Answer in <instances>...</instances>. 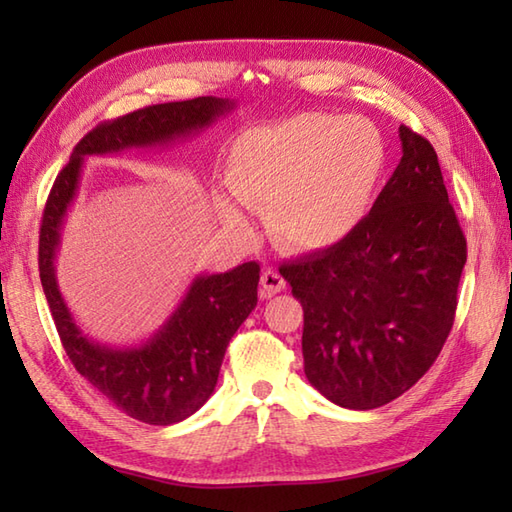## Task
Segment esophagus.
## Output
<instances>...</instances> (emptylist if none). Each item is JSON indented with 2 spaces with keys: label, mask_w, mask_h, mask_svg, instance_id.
Instances as JSON below:
<instances>
[{
  "label": "esophagus",
  "mask_w": 512,
  "mask_h": 512,
  "mask_svg": "<svg viewBox=\"0 0 512 512\" xmlns=\"http://www.w3.org/2000/svg\"><path fill=\"white\" fill-rule=\"evenodd\" d=\"M286 290V279L281 277L277 270H266V273L262 275V297L268 299L277 295V292Z\"/></svg>",
  "instance_id": "1"
}]
</instances>
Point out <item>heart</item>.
<instances>
[{"label": "heart", "mask_w": 512, "mask_h": 512, "mask_svg": "<svg viewBox=\"0 0 512 512\" xmlns=\"http://www.w3.org/2000/svg\"><path fill=\"white\" fill-rule=\"evenodd\" d=\"M383 169V136L365 118L297 114L237 136L228 187L250 209L268 211L281 248L323 253L363 224ZM220 209L231 226H248L233 202Z\"/></svg>", "instance_id": "obj_1"}]
</instances>
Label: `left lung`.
Returning a JSON list of instances; mask_svg holds the SVG:
<instances>
[{
    "label": "left lung",
    "instance_id": "left-lung-1",
    "mask_svg": "<svg viewBox=\"0 0 512 512\" xmlns=\"http://www.w3.org/2000/svg\"><path fill=\"white\" fill-rule=\"evenodd\" d=\"M402 158L372 211L341 246L284 264L303 308V372L345 409L405 394L453 328L466 239L436 149L398 129Z\"/></svg>",
    "mask_w": 512,
    "mask_h": 512
}]
</instances>
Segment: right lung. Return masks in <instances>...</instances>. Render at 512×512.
<instances>
[{"label":"right lung","instance_id":"1","mask_svg":"<svg viewBox=\"0 0 512 512\" xmlns=\"http://www.w3.org/2000/svg\"><path fill=\"white\" fill-rule=\"evenodd\" d=\"M235 101L198 96L191 101L149 105L116 121L96 125L74 147L70 162L52 184L39 233V277L65 354L83 378L140 422L176 424L211 398L224 352L239 325L257 306L259 264L228 273L198 275L160 330L136 347H112L88 339L76 325L57 284L54 259L61 228L79 189L88 156L132 147H167L200 134L228 114Z\"/></svg>","mask_w":512,"mask_h":512}]
</instances>
